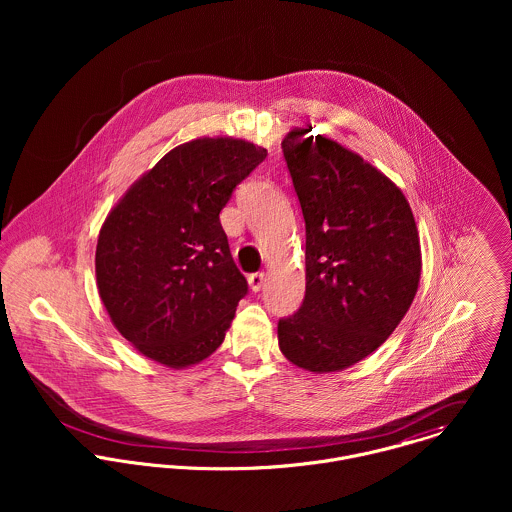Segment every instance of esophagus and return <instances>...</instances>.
Wrapping results in <instances>:
<instances>
[{
    "instance_id": "esophagus-1",
    "label": "esophagus",
    "mask_w": 512,
    "mask_h": 512,
    "mask_svg": "<svg viewBox=\"0 0 512 512\" xmlns=\"http://www.w3.org/2000/svg\"><path fill=\"white\" fill-rule=\"evenodd\" d=\"M264 282H266V274H262V272L248 276V284H250L252 292H260L264 288Z\"/></svg>"
}]
</instances>
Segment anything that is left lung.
Listing matches in <instances>:
<instances>
[{
	"instance_id": "1",
	"label": "left lung",
	"mask_w": 512,
	"mask_h": 512,
	"mask_svg": "<svg viewBox=\"0 0 512 512\" xmlns=\"http://www.w3.org/2000/svg\"><path fill=\"white\" fill-rule=\"evenodd\" d=\"M295 128L284 157L305 219V299L278 323L280 351L315 374L374 353L418 292L420 236L394 181L359 153Z\"/></svg>"
}]
</instances>
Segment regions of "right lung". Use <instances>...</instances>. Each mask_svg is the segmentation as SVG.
I'll use <instances>...</instances> for the list:
<instances>
[{
    "instance_id": "add662e5",
    "label": "right lung",
    "mask_w": 512,
    "mask_h": 512,
    "mask_svg": "<svg viewBox=\"0 0 512 512\" xmlns=\"http://www.w3.org/2000/svg\"><path fill=\"white\" fill-rule=\"evenodd\" d=\"M268 151L240 138L173 147L114 205L96 244V286L124 339L144 357L187 368L224 341L248 292L220 211Z\"/></svg>"
}]
</instances>
